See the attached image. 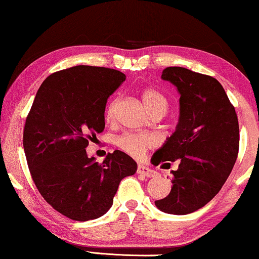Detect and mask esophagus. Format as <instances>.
Masks as SVG:
<instances>
[{
  "instance_id": "obj_1",
  "label": "esophagus",
  "mask_w": 259,
  "mask_h": 259,
  "mask_svg": "<svg viewBox=\"0 0 259 259\" xmlns=\"http://www.w3.org/2000/svg\"><path fill=\"white\" fill-rule=\"evenodd\" d=\"M137 172L139 173V175H141V176L147 177V178H153V177L157 176V172H155L154 169H152L150 167H146V166H144V165L138 166Z\"/></svg>"
}]
</instances>
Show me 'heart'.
<instances>
[{
  "mask_svg": "<svg viewBox=\"0 0 259 259\" xmlns=\"http://www.w3.org/2000/svg\"><path fill=\"white\" fill-rule=\"evenodd\" d=\"M141 98H143L144 105L146 109L150 112L158 111V109H162L166 112L167 108V101L164 95L159 93L158 91L152 90V88H147L141 93ZM115 106L116 100H113L107 105L105 109V120L106 122H112L114 120L115 114ZM116 146L120 150L126 152L127 154L132 155V157L139 158L145 153V151L148 150L153 146L154 141L153 138L147 136V134L143 133H126L120 136L118 139L115 140Z\"/></svg>",
  "mask_w": 259,
  "mask_h": 259,
  "instance_id": "b5f03b06",
  "label": "heart"
}]
</instances>
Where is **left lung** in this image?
I'll return each mask as SVG.
<instances>
[{
	"label": "left lung",
	"instance_id": "1",
	"mask_svg": "<svg viewBox=\"0 0 259 259\" xmlns=\"http://www.w3.org/2000/svg\"><path fill=\"white\" fill-rule=\"evenodd\" d=\"M161 79L179 92V121L151 160L155 166L180 162L172 171L171 192L155 200V206L171 214L192 213L221 191L232 171L239 148L238 118L214 77L167 67Z\"/></svg>",
	"mask_w": 259,
	"mask_h": 259
}]
</instances>
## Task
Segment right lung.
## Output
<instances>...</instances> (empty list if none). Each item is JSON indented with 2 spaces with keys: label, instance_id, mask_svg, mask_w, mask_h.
<instances>
[{
  "label": "right lung",
  "instance_id": "1",
  "mask_svg": "<svg viewBox=\"0 0 259 259\" xmlns=\"http://www.w3.org/2000/svg\"><path fill=\"white\" fill-rule=\"evenodd\" d=\"M126 79L116 69L75 66L49 75L38 88L23 130L28 167L38 192L73 221L104 215L119 184L137 172L121 151L99 164L87 155L92 137L105 128L109 95Z\"/></svg>",
  "mask_w": 259,
  "mask_h": 259
}]
</instances>
